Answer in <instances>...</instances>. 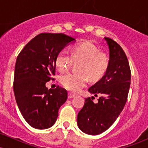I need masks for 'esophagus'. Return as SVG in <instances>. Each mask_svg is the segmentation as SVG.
Masks as SVG:
<instances>
[{"instance_id":"34e87169","label":"esophagus","mask_w":148,"mask_h":148,"mask_svg":"<svg viewBox=\"0 0 148 148\" xmlns=\"http://www.w3.org/2000/svg\"><path fill=\"white\" fill-rule=\"evenodd\" d=\"M75 97V95L72 94V93H69L68 94V98L69 99H72V98L74 97Z\"/></svg>"}]
</instances>
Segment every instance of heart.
Segmentation results:
<instances>
[{
	"label": "heart",
	"instance_id": "heart-1",
	"mask_svg": "<svg viewBox=\"0 0 148 148\" xmlns=\"http://www.w3.org/2000/svg\"><path fill=\"white\" fill-rule=\"evenodd\" d=\"M75 62L78 65L79 74L67 73L61 76L60 82L69 91L78 92L86 86L88 77L97 81L105 74L108 66V57L104 53L90 42H83L72 49V55L62 50L58 53L56 65L60 72H65Z\"/></svg>",
	"mask_w": 148,
	"mask_h": 148
}]
</instances>
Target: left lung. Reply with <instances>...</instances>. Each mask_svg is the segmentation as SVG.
I'll return each instance as SVG.
<instances>
[{"instance_id": "obj_1", "label": "left lung", "mask_w": 148, "mask_h": 148, "mask_svg": "<svg viewBox=\"0 0 148 148\" xmlns=\"http://www.w3.org/2000/svg\"><path fill=\"white\" fill-rule=\"evenodd\" d=\"M109 50L107 70L101 79L88 89L99 95L85 99V104L77 115V125L84 133L98 135L108 130L120 115L126 103L130 87L131 71L128 59L122 47L114 40L104 37Z\"/></svg>"}]
</instances>
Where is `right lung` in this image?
I'll use <instances>...</instances> for the list:
<instances>
[{
    "mask_svg": "<svg viewBox=\"0 0 148 148\" xmlns=\"http://www.w3.org/2000/svg\"><path fill=\"white\" fill-rule=\"evenodd\" d=\"M72 37L63 33H41L25 46L16 58L14 92L23 118L31 127L45 130L52 127L67 92L57 86L48 89L46 83L55 75L56 58Z\"/></svg>",
    "mask_w": 148,
    "mask_h": 148,
    "instance_id": "right-lung-1",
    "label": "right lung"
}]
</instances>
